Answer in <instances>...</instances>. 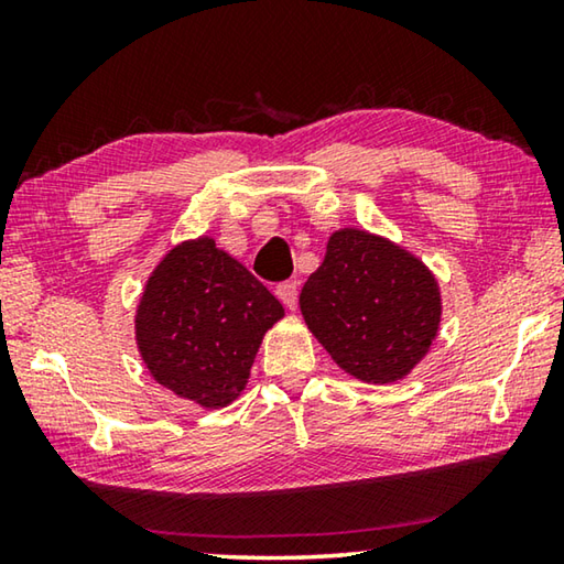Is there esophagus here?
Instances as JSON below:
<instances>
[{
    "label": "esophagus",
    "mask_w": 564,
    "mask_h": 564,
    "mask_svg": "<svg viewBox=\"0 0 564 564\" xmlns=\"http://www.w3.org/2000/svg\"><path fill=\"white\" fill-rule=\"evenodd\" d=\"M275 295H279L281 303L285 305V308L293 311L295 303H299V285H295L293 281H285V283H279V289H275Z\"/></svg>",
    "instance_id": "esophagus-1"
}]
</instances>
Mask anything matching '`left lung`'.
I'll return each instance as SVG.
<instances>
[{"mask_svg":"<svg viewBox=\"0 0 564 564\" xmlns=\"http://www.w3.org/2000/svg\"><path fill=\"white\" fill-rule=\"evenodd\" d=\"M308 330L362 383H398L431 352L443 295L423 259L380 234L346 226L301 291Z\"/></svg>","mask_w":564,"mask_h":564,"instance_id":"left-lung-1","label":"left lung"}]
</instances>
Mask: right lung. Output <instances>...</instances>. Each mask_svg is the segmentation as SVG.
<instances>
[{"label":"right lung","instance_id":"obj_1","mask_svg":"<svg viewBox=\"0 0 564 564\" xmlns=\"http://www.w3.org/2000/svg\"><path fill=\"white\" fill-rule=\"evenodd\" d=\"M283 316L279 299L204 234L169 248L149 273L133 338L161 388L221 410L246 390L263 336Z\"/></svg>","mask_w":564,"mask_h":564}]
</instances>
